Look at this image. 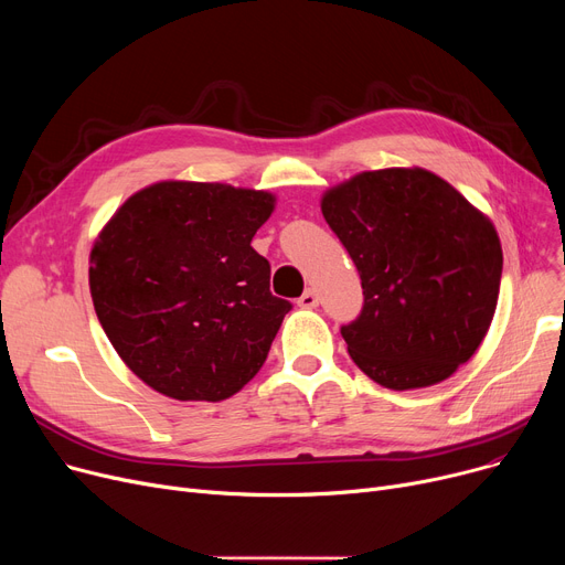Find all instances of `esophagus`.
<instances>
[{
    "label": "esophagus",
    "mask_w": 565,
    "mask_h": 565,
    "mask_svg": "<svg viewBox=\"0 0 565 565\" xmlns=\"http://www.w3.org/2000/svg\"><path fill=\"white\" fill-rule=\"evenodd\" d=\"M298 305H300L302 309H316V307H318V295H316V290H313V288L305 290L302 298L298 300Z\"/></svg>",
    "instance_id": "1"
}]
</instances>
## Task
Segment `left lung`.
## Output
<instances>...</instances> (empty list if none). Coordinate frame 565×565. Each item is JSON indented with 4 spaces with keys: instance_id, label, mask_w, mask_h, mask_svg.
Returning <instances> with one entry per match:
<instances>
[{
    "instance_id": "obj_1",
    "label": "left lung",
    "mask_w": 565,
    "mask_h": 565,
    "mask_svg": "<svg viewBox=\"0 0 565 565\" xmlns=\"http://www.w3.org/2000/svg\"><path fill=\"white\" fill-rule=\"evenodd\" d=\"M320 207L364 288L362 313L341 328L352 362L396 392L430 387L469 362L499 298L492 222L419 167L358 173Z\"/></svg>"
}]
</instances>
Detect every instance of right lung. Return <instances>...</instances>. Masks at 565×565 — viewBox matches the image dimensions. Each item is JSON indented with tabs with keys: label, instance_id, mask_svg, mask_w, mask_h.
I'll return each instance as SVG.
<instances>
[{
	"label": "right lung",
	"instance_id": "add662e5",
	"mask_svg": "<svg viewBox=\"0 0 565 565\" xmlns=\"http://www.w3.org/2000/svg\"><path fill=\"white\" fill-rule=\"evenodd\" d=\"M275 196L164 181L132 194L100 231L88 286L107 339L148 387L224 401L260 371L290 302L270 290L252 237Z\"/></svg>",
	"mask_w": 565,
	"mask_h": 565
}]
</instances>
